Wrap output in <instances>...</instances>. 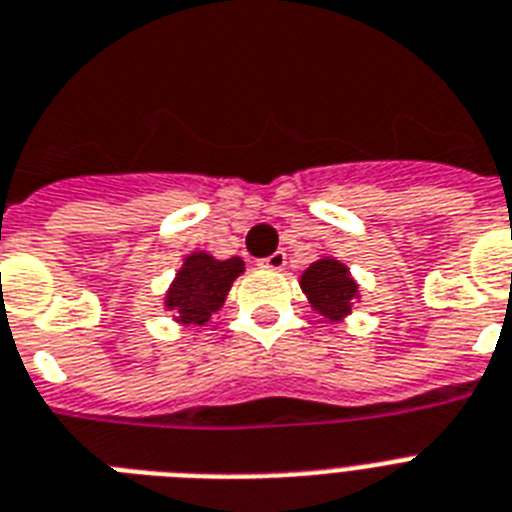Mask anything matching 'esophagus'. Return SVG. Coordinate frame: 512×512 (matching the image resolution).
Segmentation results:
<instances>
[{"mask_svg": "<svg viewBox=\"0 0 512 512\" xmlns=\"http://www.w3.org/2000/svg\"><path fill=\"white\" fill-rule=\"evenodd\" d=\"M257 265L265 270H284L286 265V255L284 252H273V255L263 257V260H257Z\"/></svg>", "mask_w": 512, "mask_h": 512, "instance_id": "1", "label": "esophagus"}]
</instances>
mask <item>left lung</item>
I'll use <instances>...</instances> for the list:
<instances>
[{
    "instance_id": "8db88e82",
    "label": "left lung",
    "mask_w": 512,
    "mask_h": 512,
    "mask_svg": "<svg viewBox=\"0 0 512 512\" xmlns=\"http://www.w3.org/2000/svg\"><path fill=\"white\" fill-rule=\"evenodd\" d=\"M299 286L310 299V307L334 323L347 318L352 313L355 299L360 297L350 268L339 263L336 257H321V260L310 263V268L299 278Z\"/></svg>"
}]
</instances>
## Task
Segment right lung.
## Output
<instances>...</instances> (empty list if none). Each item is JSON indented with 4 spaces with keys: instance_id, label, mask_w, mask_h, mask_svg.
<instances>
[{
    "instance_id": "1",
    "label": "right lung",
    "mask_w": 512,
    "mask_h": 512,
    "mask_svg": "<svg viewBox=\"0 0 512 512\" xmlns=\"http://www.w3.org/2000/svg\"><path fill=\"white\" fill-rule=\"evenodd\" d=\"M244 273L242 257H218L207 252H191L184 257L173 284L165 294V310L173 313L176 323H194L205 326L213 313H218L226 302L231 284Z\"/></svg>"
}]
</instances>
